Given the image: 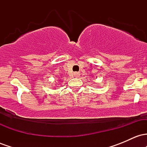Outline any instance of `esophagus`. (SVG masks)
I'll list each match as a JSON object with an SVG mask.
<instances>
[{"label":"esophagus","instance_id":"obj_1","mask_svg":"<svg viewBox=\"0 0 147 147\" xmlns=\"http://www.w3.org/2000/svg\"><path fill=\"white\" fill-rule=\"evenodd\" d=\"M79 75H80V73H79V72H75V73H74V77H79Z\"/></svg>","mask_w":147,"mask_h":147}]
</instances>
